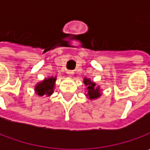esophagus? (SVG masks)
I'll use <instances>...</instances> for the list:
<instances>
[{"instance_id": "esophagus-1", "label": "esophagus", "mask_w": 150, "mask_h": 150, "mask_svg": "<svg viewBox=\"0 0 150 150\" xmlns=\"http://www.w3.org/2000/svg\"><path fill=\"white\" fill-rule=\"evenodd\" d=\"M67 74H68L69 76L72 77L73 75H74V71H73V70H68V71H67Z\"/></svg>"}]
</instances>
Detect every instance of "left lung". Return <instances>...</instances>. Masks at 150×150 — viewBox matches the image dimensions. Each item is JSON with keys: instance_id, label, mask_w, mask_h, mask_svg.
I'll use <instances>...</instances> for the list:
<instances>
[{"instance_id": "obj_1", "label": "left lung", "mask_w": 150, "mask_h": 150, "mask_svg": "<svg viewBox=\"0 0 150 150\" xmlns=\"http://www.w3.org/2000/svg\"><path fill=\"white\" fill-rule=\"evenodd\" d=\"M83 82L86 86V96L90 100H94L101 97V89L99 86H97L95 82L91 81V79H87V78H84Z\"/></svg>"}]
</instances>
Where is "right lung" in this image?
Instances as JSON below:
<instances>
[{
    "label": "right lung",
    "mask_w": 150,
    "mask_h": 150,
    "mask_svg": "<svg viewBox=\"0 0 150 150\" xmlns=\"http://www.w3.org/2000/svg\"><path fill=\"white\" fill-rule=\"evenodd\" d=\"M56 80H57L56 76L45 78L42 81H40L39 83L36 84V86H35V93L39 96H44V95H46L47 97L51 96L54 92Z\"/></svg>",
    "instance_id": "right-lung-1"
}]
</instances>
